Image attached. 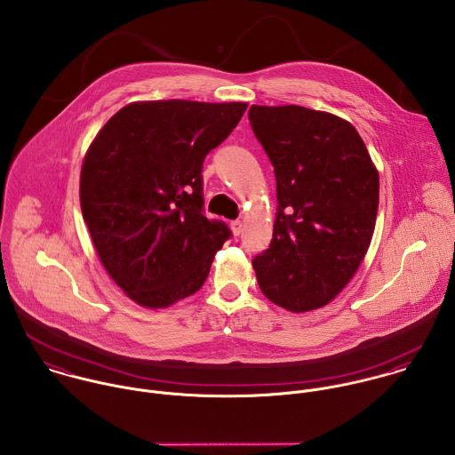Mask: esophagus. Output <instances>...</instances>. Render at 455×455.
<instances>
[{"instance_id":"34e87169","label":"esophagus","mask_w":455,"mask_h":455,"mask_svg":"<svg viewBox=\"0 0 455 455\" xmlns=\"http://www.w3.org/2000/svg\"><path fill=\"white\" fill-rule=\"evenodd\" d=\"M229 228H231V231H233L235 235H240L242 229H243V224H242L240 220H233V222L229 224Z\"/></svg>"}]
</instances>
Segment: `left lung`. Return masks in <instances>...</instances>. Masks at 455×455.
<instances>
[{
	"instance_id": "1",
	"label": "left lung",
	"mask_w": 455,
	"mask_h": 455,
	"mask_svg": "<svg viewBox=\"0 0 455 455\" xmlns=\"http://www.w3.org/2000/svg\"><path fill=\"white\" fill-rule=\"evenodd\" d=\"M249 120L277 181L270 247L252 267L263 295L290 310L331 302L363 261L379 174L356 129L302 106H252Z\"/></svg>"
}]
</instances>
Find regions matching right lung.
<instances>
[{
  "label": "right lung",
  "mask_w": 455,
  "mask_h": 455,
  "mask_svg": "<svg viewBox=\"0 0 455 455\" xmlns=\"http://www.w3.org/2000/svg\"><path fill=\"white\" fill-rule=\"evenodd\" d=\"M247 102L145 100L122 108L84 155L79 199L97 256L132 302L194 295L229 238L203 215L201 165Z\"/></svg>",
  "instance_id": "obj_1"
}]
</instances>
